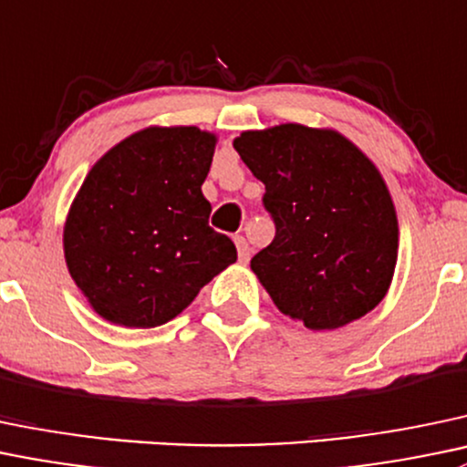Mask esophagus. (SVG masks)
Instances as JSON below:
<instances>
[{
	"instance_id": "obj_1",
	"label": "esophagus",
	"mask_w": 467,
	"mask_h": 467,
	"mask_svg": "<svg viewBox=\"0 0 467 467\" xmlns=\"http://www.w3.org/2000/svg\"><path fill=\"white\" fill-rule=\"evenodd\" d=\"M234 246H237L239 262H248V259H250V246H248L246 237H242V234H237V237H234Z\"/></svg>"
}]
</instances>
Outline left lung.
Returning <instances> with one entry per match:
<instances>
[{"mask_svg":"<svg viewBox=\"0 0 467 467\" xmlns=\"http://www.w3.org/2000/svg\"><path fill=\"white\" fill-rule=\"evenodd\" d=\"M234 150L266 188L275 239L250 268L275 306L313 331L369 313L399 257L396 210L374 163L337 131L293 122L244 131Z\"/></svg>","mask_w":467,"mask_h":467,"instance_id":"left-lung-1","label":"left lung"}]
</instances>
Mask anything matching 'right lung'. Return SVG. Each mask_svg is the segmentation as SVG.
I'll use <instances>...</instances> for the list:
<instances>
[{
  "label": "right lung",
  "mask_w": 467,
  "mask_h": 467,
  "mask_svg": "<svg viewBox=\"0 0 467 467\" xmlns=\"http://www.w3.org/2000/svg\"><path fill=\"white\" fill-rule=\"evenodd\" d=\"M214 143L196 127H150L87 174L65 225V257L100 317L161 327L237 262L233 239L210 228L213 205L201 192Z\"/></svg>",
  "instance_id": "1"
}]
</instances>
